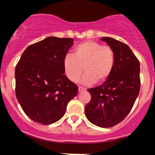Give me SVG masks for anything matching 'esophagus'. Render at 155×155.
<instances>
[{"instance_id": "34e87169", "label": "esophagus", "mask_w": 155, "mask_h": 155, "mask_svg": "<svg viewBox=\"0 0 155 155\" xmlns=\"http://www.w3.org/2000/svg\"><path fill=\"white\" fill-rule=\"evenodd\" d=\"M78 90H79V92H82V91H85V88L82 87H79Z\"/></svg>"}]
</instances>
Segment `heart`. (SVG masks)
I'll return each instance as SVG.
<instances>
[{
  "mask_svg": "<svg viewBox=\"0 0 155 155\" xmlns=\"http://www.w3.org/2000/svg\"><path fill=\"white\" fill-rule=\"evenodd\" d=\"M115 64V53L109 45L87 40L75 45L73 55L66 54L63 59V68L68 79L77 81L84 71V83H103L109 79Z\"/></svg>",
  "mask_w": 155,
  "mask_h": 155,
  "instance_id": "1",
  "label": "heart"
}]
</instances>
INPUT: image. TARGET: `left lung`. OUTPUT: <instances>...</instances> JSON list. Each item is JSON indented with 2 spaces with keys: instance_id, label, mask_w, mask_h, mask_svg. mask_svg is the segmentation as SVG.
Returning <instances> with one entry per match:
<instances>
[{
  "instance_id": "1",
  "label": "left lung",
  "mask_w": 155,
  "mask_h": 155,
  "mask_svg": "<svg viewBox=\"0 0 155 155\" xmlns=\"http://www.w3.org/2000/svg\"><path fill=\"white\" fill-rule=\"evenodd\" d=\"M101 40L114 49L115 64L103 84L87 90L91 99L85 115L94 125L110 128L121 122L133 107L140 90V67L128 45L109 37Z\"/></svg>"
}]
</instances>
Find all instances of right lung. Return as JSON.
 I'll list each match as a JSON object with an SVG mask.
<instances>
[{
    "mask_svg": "<svg viewBox=\"0 0 155 155\" xmlns=\"http://www.w3.org/2000/svg\"><path fill=\"white\" fill-rule=\"evenodd\" d=\"M73 45L70 38L48 37L29 45L15 71V95L26 115L42 124L57 122L78 87L64 75L63 59Z\"/></svg>",
    "mask_w": 155,
    "mask_h": 155,
    "instance_id": "1",
    "label": "right lung"
}]
</instances>
